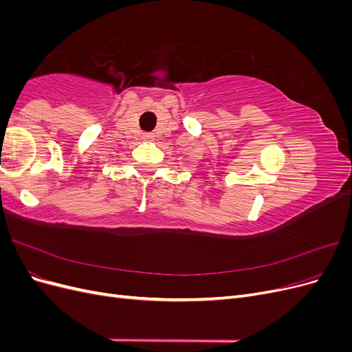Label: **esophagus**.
<instances>
[{
  "label": "esophagus",
  "instance_id": "esophagus-1",
  "mask_svg": "<svg viewBox=\"0 0 352 352\" xmlns=\"http://www.w3.org/2000/svg\"><path fill=\"white\" fill-rule=\"evenodd\" d=\"M142 140L145 142H151V141H154V135L153 133H144L142 135Z\"/></svg>",
  "mask_w": 352,
  "mask_h": 352
}]
</instances>
